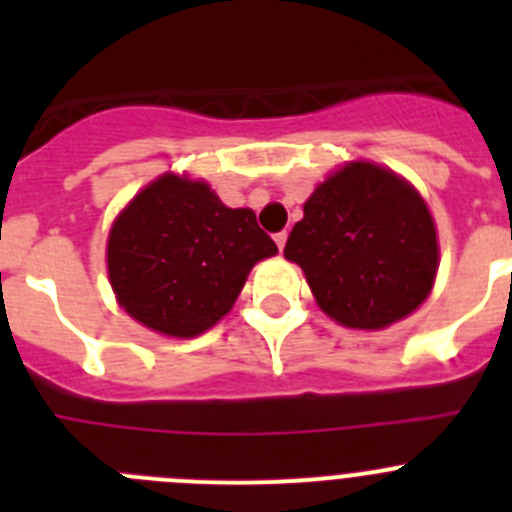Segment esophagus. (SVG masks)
Here are the masks:
<instances>
[{"instance_id":"obj_1","label":"esophagus","mask_w":512,"mask_h":512,"mask_svg":"<svg viewBox=\"0 0 512 512\" xmlns=\"http://www.w3.org/2000/svg\"><path fill=\"white\" fill-rule=\"evenodd\" d=\"M274 241H277L279 251H284V243H287V230H282V233L274 235Z\"/></svg>"}]
</instances>
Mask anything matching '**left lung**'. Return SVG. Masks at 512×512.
I'll use <instances>...</instances> for the list:
<instances>
[{
  "instance_id": "obj_1",
  "label": "left lung",
  "mask_w": 512,
  "mask_h": 512,
  "mask_svg": "<svg viewBox=\"0 0 512 512\" xmlns=\"http://www.w3.org/2000/svg\"><path fill=\"white\" fill-rule=\"evenodd\" d=\"M284 256L302 266L330 318L377 330L410 315L431 292L436 228L408 182L356 161L310 194Z\"/></svg>"
}]
</instances>
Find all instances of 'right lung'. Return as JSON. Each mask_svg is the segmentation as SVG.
<instances>
[{"label": "right lung", "instance_id": "obj_1", "mask_svg": "<svg viewBox=\"0 0 512 512\" xmlns=\"http://www.w3.org/2000/svg\"><path fill=\"white\" fill-rule=\"evenodd\" d=\"M274 253L253 210L225 207L207 184L166 174L112 225L107 269L130 318L192 338L223 318L251 266Z\"/></svg>", "mask_w": 512, "mask_h": 512}]
</instances>
